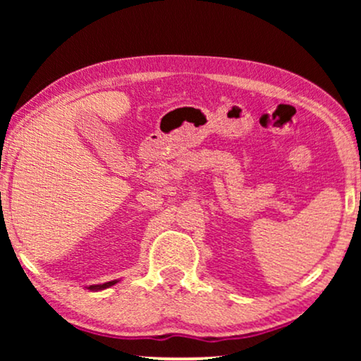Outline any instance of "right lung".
<instances>
[{"mask_svg":"<svg viewBox=\"0 0 361 361\" xmlns=\"http://www.w3.org/2000/svg\"><path fill=\"white\" fill-rule=\"evenodd\" d=\"M113 284H116V281H110V283H105V284H102V286H90V289L92 290H100V289H106V288H110V286H113Z\"/></svg>","mask_w":361,"mask_h":361,"instance_id":"1","label":"right lung"}]
</instances>
